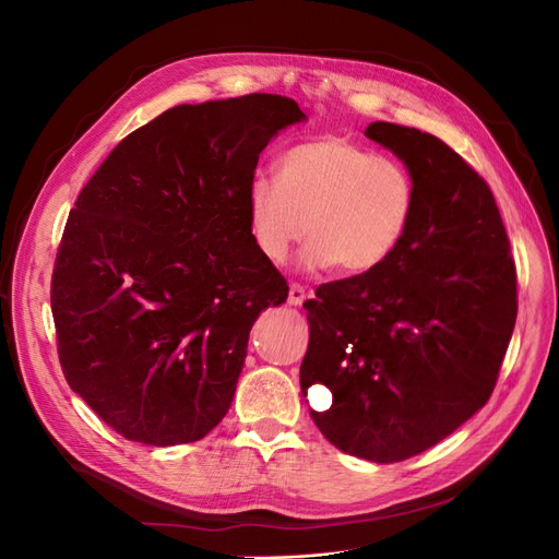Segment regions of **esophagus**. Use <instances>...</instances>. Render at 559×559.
Segmentation results:
<instances>
[{"label":"esophagus","mask_w":559,"mask_h":559,"mask_svg":"<svg viewBox=\"0 0 559 559\" xmlns=\"http://www.w3.org/2000/svg\"><path fill=\"white\" fill-rule=\"evenodd\" d=\"M308 296L310 294L306 292V286H302V284H298V282L289 284V302H292V306H300V302L306 300Z\"/></svg>","instance_id":"34e87169"}]
</instances>
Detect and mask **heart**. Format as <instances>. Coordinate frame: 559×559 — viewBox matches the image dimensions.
Masks as SVG:
<instances>
[{"label":"heart","mask_w":559,"mask_h":559,"mask_svg":"<svg viewBox=\"0 0 559 559\" xmlns=\"http://www.w3.org/2000/svg\"><path fill=\"white\" fill-rule=\"evenodd\" d=\"M417 210V181L396 158L345 138L294 144L277 160V177L249 181L247 212L253 242L284 261L310 235L302 263L337 265L364 275L396 253Z\"/></svg>","instance_id":"b5f03b06"}]
</instances>
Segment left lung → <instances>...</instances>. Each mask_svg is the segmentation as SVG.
Listing matches in <instances>:
<instances>
[{"label": "left lung", "mask_w": 559, "mask_h": 559, "mask_svg": "<svg viewBox=\"0 0 559 559\" xmlns=\"http://www.w3.org/2000/svg\"><path fill=\"white\" fill-rule=\"evenodd\" d=\"M366 134L413 173L415 218L392 259L302 302L310 343L300 389H331V408L310 413L329 443L392 464L441 443L492 396L518 275L495 195L454 148L384 121Z\"/></svg>", "instance_id": "1"}]
</instances>
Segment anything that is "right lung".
<instances>
[{
    "instance_id": "right-lung-1",
    "label": "right lung",
    "mask_w": 559,
    "mask_h": 559,
    "mask_svg": "<svg viewBox=\"0 0 559 559\" xmlns=\"http://www.w3.org/2000/svg\"><path fill=\"white\" fill-rule=\"evenodd\" d=\"M306 118L251 93L179 105L130 132L83 186L50 277L67 384L128 441H200L228 413L251 324L289 296L253 242L261 151Z\"/></svg>"
}]
</instances>
